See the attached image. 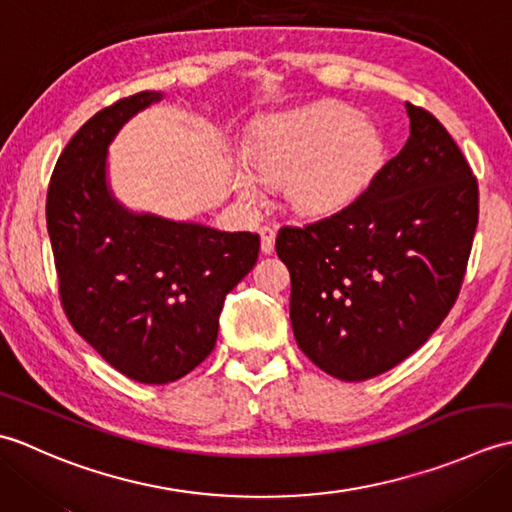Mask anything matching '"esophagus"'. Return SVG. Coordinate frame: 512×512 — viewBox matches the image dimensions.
I'll return each instance as SVG.
<instances>
[{"mask_svg": "<svg viewBox=\"0 0 512 512\" xmlns=\"http://www.w3.org/2000/svg\"><path fill=\"white\" fill-rule=\"evenodd\" d=\"M259 235H262V253L270 255L275 250V228L270 226H262L259 228Z\"/></svg>", "mask_w": 512, "mask_h": 512, "instance_id": "obj_1", "label": "esophagus"}]
</instances>
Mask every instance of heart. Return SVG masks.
Masks as SVG:
<instances>
[{
	"label": "heart",
	"instance_id": "obj_1",
	"mask_svg": "<svg viewBox=\"0 0 512 512\" xmlns=\"http://www.w3.org/2000/svg\"><path fill=\"white\" fill-rule=\"evenodd\" d=\"M378 129L343 105H312L273 114L255 127L248 159L235 158L231 182L255 204L266 182L286 180L284 193L303 215H325L358 198L383 165Z\"/></svg>",
	"mask_w": 512,
	"mask_h": 512
}]
</instances>
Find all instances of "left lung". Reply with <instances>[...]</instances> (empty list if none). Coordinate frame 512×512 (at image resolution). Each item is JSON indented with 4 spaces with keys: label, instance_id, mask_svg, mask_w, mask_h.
Instances as JSON below:
<instances>
[{
    "label": "left lung",
    "instance_id": "1",
    "mask_svg": "<svg viewBox=\"0 0 512 512\" xmlns=\"http://www.w3.org/2000/svg\"><path fill=\"white\" fill-rule=\"evenodd\" d=\"M411 134L345 209L284 226L297 345L325 374L367 380L438 330L453 308L477 226V180L436 116L405 103Z\"/></svg>",
    "mask_w": 512,
    "mask_h": 512
}]
</instances>
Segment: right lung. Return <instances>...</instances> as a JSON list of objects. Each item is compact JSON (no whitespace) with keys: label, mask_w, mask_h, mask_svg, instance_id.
<instances>
[{"label":"right lung","mask_w":512,"mask_h":512,"mask_svg":"<svg viewBox=\"0 0 512 512\" xmlns=\"http://www.w3.org/2000/svg\"><path fill=\"white\" fill-rule=\"evenodd\" d=\"M160 92L94 114L52 171L46 222L72 328L127 378L165 385L211 354L224 299L259 255V235L136 213L107 180V147Z\"/></svg>","instance_id":"1"}]
</instances>
